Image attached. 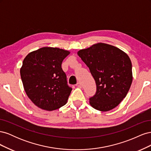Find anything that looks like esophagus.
Segmentation results:
<instances>
[{"label": "esophagus", "instance_id": "esophagus-1", "mask_svg": "<svg viewBox=\"0 0 151 151\" xmlns=\"http://www.w3.org/2000/svg\"><path fill=\"white\" fill-rule=\"evenodd\" d=\"M76 86L78 87V88H82V84L80 83H78L76 84Z\"/></svg>", "mask_w": 151, "mask_h": 151}]
</instances>
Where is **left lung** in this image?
I'll use <instances>...</instances> for the list:
<instances>
[{"mask_svg": "<svg viewBox=\"0 0 151 151\" xmlns=\"http://www.w3.org/2000/svg\"><path fill=\"white\" fill-rule=\"evenodd\" d=\"M77 55L89 67L96 84V93L89 99L91 106L101 111L116 107L125 98L133 79L129 55L103 43L80 50Z\"/></svg>", "mask_w": 151, "mask_h": 151, "instance_id": "8db88e82", "label": "left lung"}]
</instances>
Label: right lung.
Instances as JSON below:
<instances>
[{
	"instance_id": "1",
	"label": "right lung",
	"mask_w": 151,
	"mask_h": 151,
	"mask_svg": "<svg viewBox=\"0 0 151 151\" xmlns=\"http://www.w3.org/2000/svg\"><path fill=\"white\" fill-rule=\"evenodd\" d=\"M68 50L42 47L27 55L20 68L22 84L28 97L36 106L53 111L65 105L72 88L62 63L70 54Z\"/></svg>"
}]
</instances>
